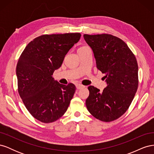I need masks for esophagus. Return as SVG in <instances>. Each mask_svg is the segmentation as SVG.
Here are the masks:
<instances>
[{"label": "esophagus", "instance_id": "1", "mask_svg": "<svg viewBox=\"0 0 154 154\" xmlns=\"http://www.w3.org/2000/svg\"><path fill=\"white\" fill-rule=\"evenodd\" d=\"M76 87L77 89H81V88L85 87V86H83L81 84H79V83H77V84L76 85Z\"/></svg>", "mask_w": 154, "mask_h": 154}]
</instances>
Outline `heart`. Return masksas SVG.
<instances>
[{
  "label": "heart",
  "mask_w": 154,
  "mask_h": 154,
  "mask_svg": "<svg viewBox=\"0 0 154 154\" xmlns=\"http://www.w3.org/2000/svg\"><path fill=\"white\" fill-rule=\"evenodd\" d=\"M86 48V46H84V47H82L81 48Z\"/></svg>",
  "instance_id": "heart-1"
}]
</instances>
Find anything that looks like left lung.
Segmentation results:
<instances>
[{"label": "left lung", "mask_w": 154, "mask_h": 154, "mask_svg": "<svg viewBox=\"0 0 154 154\" xmlns=\"http://www.w3.org/2000/svg\"><path fill=\"white\" fill-rule=\"evenodd\" d=\"M94 53L97 69L105 74L107 84L101 92L89 86L85 103L96 119L110 122L121 117L128 109L138 87L136 57L122 39L109 34L83 35Z\"/></svg>", "instance_id": "8db88e82"}]
</instances>
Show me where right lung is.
I'll return each instance as SVG.
<instances>
[{
  "instance_id": "1",
  "label": "right lung",
  "mask_w": 154,
  "mask_h": 154,
  "mask_svg": "<svg viewBox=\"0 0 154 154\" xmlns=\"http://www.w3.org/2000/svg\"><path fill=\"white\" fill-rule=\"evenodd\" d=\"M80 37L78 32L40 36L27 45L18 59V93L27 110L41 122H54L68 109L76 87L60 84L52 75Z\"/></svg>"
}]
</instances>
